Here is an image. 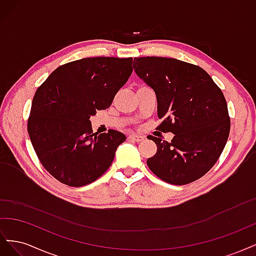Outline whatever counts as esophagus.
Wrapping results in <instances>:
<instances>
[{
	"instance_id": "esophagus-1",
	"label": "esophagus",
	"mask_w": 256,
	"mask_h": 256,
	"mask_svg": "<svg viewBox=\"0 0 256 256\" xmlns=\"http://www.w3.org/2000/svg\"><path fill=\"white\" fill-rule=\"evenodd\" d=\"M128 138L129 140H131V141H134V142H142V141H144V136H138V134H130L129 136H128Z\"/></svg>"
}]
</instances>
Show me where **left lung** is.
Wrapping results in <instances>:
<instances>
[{
	"label": "left lung",
	"instance_id": "obj_1",
	"mask_svg": "<svg viewBox=\"0 0 256 256\" xmlns=\"http://www.w3.org/2000/svg\"><path fill=\"white\" fill-rule=\"evenodd\" d=\"M134 68L156 92L157 129L173 132L171 142L150 136L157 145L147 166L172 184L198 180L222 154L230 120L220 88L203 68L171 58H134ZM148 138V136H147Z\"/></svg>",
	"mask_w": 256,
	"mask_h": 256
}]
</instances>
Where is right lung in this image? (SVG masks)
Segmentation results:
<instances>
[{
  "mask_svg": "<svg viewBox=\"0 0 256 256\" xmlns=\"http://www.w3.org/2000/svg\"><path fill=\"white\" fill-rule=\"evenodd\" d=\"M132 58H86L58 67L32 102L28 132L42 166L62 184L82 187L102 176L120 131L92 132L90 118L109 108L132 74Z\"/></svg>",
  "mask_w": 256,
  "mask_h": 256,
  "instance_id": "1",
  "label": "right lung"
}]
</instances>
